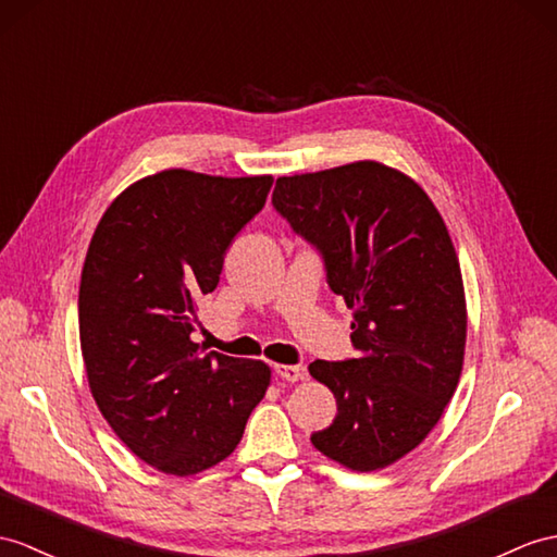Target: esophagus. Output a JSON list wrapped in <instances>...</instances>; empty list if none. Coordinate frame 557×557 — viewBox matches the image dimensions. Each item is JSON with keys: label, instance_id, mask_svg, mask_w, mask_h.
<instances>
[{"label": "esophagus", "instance_id": "obj_1", "mask_svg": "<svg viewBox=\"0 0 557 557\" xmlns=\"http://www.w3.org/2000/svg\"><path fill=\"white\" fill-rule=\"evenodd\" d=\"M274 371H276V375L278 377H283V381H288V383H297L300 381V377L305 375V366H286V363H278V366H274Z\"/></svg>", "mask_w": 557, "mask_h": 557}]
</instances>
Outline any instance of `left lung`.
<instances>
[{"label": "left lung", "instance_id": "1", "mask_svg": "<svg viewBox=\"0 0 557 557\" xmlns=\"http://www.w3.org/2000/svg\"><path fill=\"white\" fill-rule=\"evenodd\" d=\"M271 202L355 317L357 359L309 363L337 401L311 444L351 470L392 466L437 425L463 369L466 293L442 214L375 160L278 176Z\"/></svg>", "mask_w": 557, "mask_h": 557}]
</instances>
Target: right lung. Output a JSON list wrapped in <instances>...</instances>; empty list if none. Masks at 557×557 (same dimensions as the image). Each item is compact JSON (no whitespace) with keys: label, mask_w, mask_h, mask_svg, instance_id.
I'll return each mask as SVG.
<instances>
[{"label":"right lung","mask_w":557,"mask_h":557,"mask_svg":"<svg viewBox=\"0 0 557 557\" xmlns=\"http://www.w3.org/2000/svg\"><path fill=\"white\" fill-rule=\"evenodd\" d=\"M271 184L162 170L125 188L91 236L77 300L91 397L160 472L186 478L224 460L269 387L267 363L206 351L194 333L200 297Z\"/></svg>","instance_id":"1"}]
</instances>
